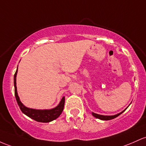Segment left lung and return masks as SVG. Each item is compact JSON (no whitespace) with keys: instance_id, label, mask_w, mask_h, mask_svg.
Masks as SVG:
<instances>
[{"instance_id":"1","label":"left lung","mask_w":146,"mask_h":146,"mask_svg":"<svg viewBox=\"0 0 146 146\" xmlns=\"http://www.w3.org/2000/svg\"><path fill=\"white\" fill-rule=\"evenodd\" d=\"M125 110H123V111H121V113H118V114L113 115V116H103V115H100V114H98V113H94V112H92V115L94 116V117L99 118V119H100V120H103V121H109V120H111V119H113V118H116L117 116H119L120 114H121L123 111H125Z\"/></svg>"}]
</instances>
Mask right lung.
Returning <instances> with one entry per match:
<instances>
[{
  "instance_id": "1",
  "label": "right lung",
  "mask_w": 146,
  "mask_h": 146,
  "mask_svg": "<svg viewBox=\"0 0 146 146\" xmlns=\"http://www.w3.org/2000/svg\"><path fill=\"white\" fill-rule=\"evenodd\" d=\"M17 71H18V67H17V71H16L15 74L14 76V94H15L16 100H17V103H18L19 107H20L21 110L23 112L24 114L28 116L32 119L35 120V121H37V122L41 123H49L50 121H53L56 119L60 116L62 113V111L64 110V102H65V98L64 96L61 100L58 105L53 109L51 110H35V109H31L26 107L21 102L20 99L18 96V93H17Z\"/></svg>"
}]
</instances>
